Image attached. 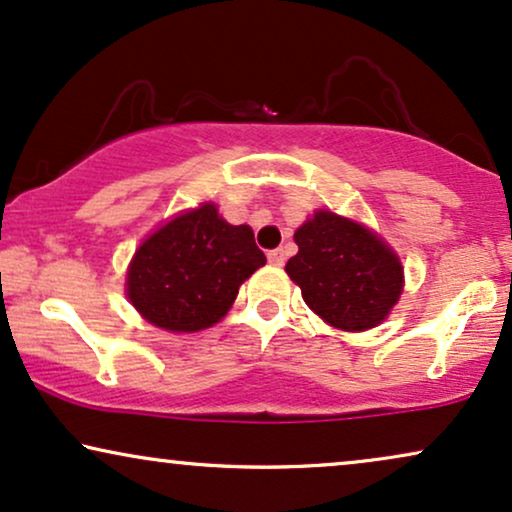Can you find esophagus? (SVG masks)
I'll return each instance as SVG.
<instances>
[{"label":"esophagus","mask_w":512,"mask_h":512,"mask_svg":"<svg viewBox=\"0 0 512 512\" xmlns=\"http://www.w3.org/2000/svg\"><path fill=\"white\" fill-rule=\"evenodd\" d=\"M269 264H274V267H281L283 262H286V252H283L281 248H276V250H269Z\"/></svg>","instance_id":"esophagus-1"}]
</instances>
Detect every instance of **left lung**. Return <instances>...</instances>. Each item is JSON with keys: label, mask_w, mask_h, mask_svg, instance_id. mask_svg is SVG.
Segmentation results:
<instances>
[{"label": "left lung", "mask_w": 512, "mask_h": 512, "mask_svg": "<svg viewBox=\"0 0 512 512\" xmlns=\"http://www.w3.org/2000/svg\"><path fill=\"white\" fill-rule=\"evenodd\" d=\"M297 255L286 264L304 302L342 331H366L390 314L404 271L397 255L364 226L316 212L295 231Z\"/></svg>", "instance_id": "8db88e82"}]
</instances>
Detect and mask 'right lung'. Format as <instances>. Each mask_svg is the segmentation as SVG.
I'll list each match as a JSON object with an SVG mask.
<instances>
[{
	"mask_svg": "<svg viewBox=\"0 0 512 512\" xmlns=\"http://www.w3.org/2000/svg\"><path fill=\"white\" fill-rule=\"evenodd\" d=\"M264 262L250 226L224 222L215 205L205 203L141 243L127 295L153 326L193 333L222 319L238 286Z\"/></svg>",
	"mask_w": 512,
	"mask_h": 512,
	"instance_id": "obj_1",
	"label": "right lung"
}]
</instances>
